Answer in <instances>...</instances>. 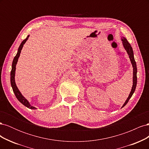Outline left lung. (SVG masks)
Instances as JSON below:
<instances>
[{
	"mask_svg": "<svg viewBox=\"0 0 149 149\" xmlns=\"http://www.w3.org/2000/svg\"><path fill=\"white\" fill-rule=\"evenodd\" d=\"M122 41H123V46L125 48V49L127 52V54L129 55V57L130 58V60L131 61V63L133 67V85H132V89H131V91H130V94H129V96L127 97V100L125 101V102H124V104H123V107H124L126 104H127V103L128 102L129 100H130V98L132 97V94H134L135 90H136V86H137V65H136V62L135 61L134 59V52H133V49L132 48L130 45V44L127 42V39H126L125 37H123L122 38Z\"/></svg>",
	"mask_w": 149,
	"mask_h": 149,
	"instance_id": "left-lung-1",
	"label": "left lung"
}]
</instances>
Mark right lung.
I'll use <instances>...</instances> for the list:
<instances>
[{
	"label": "right lung",
	"mask_w": 149,
	"mask_h": 149,
	"mask_svg": "<svg viewBox=\"0 0 149 149\" xmlns=\"http://www.w3.org/2000/svg\"><path fill=\"white\" fill-rule=\"evenodd\" d=\"M29 37V35H28L27 37H26L25 40H24V41L21 43L20 47H19V49H18V52H17V55L14 57V58H13L12 65V70H11V72H10V83H11V86H12V89H13V93H14L17 100H19L22 104H24L26 107L29 108V109H36L37 108L32 106H31L29 102L27 100H26L23 96H22V94L20 92L19 89H18L17 85L15 84V69H16L17 63L18 61V59H19V58L20 56V54L21 53V50H22V48H23V47H24V45L25 43V42H26V40H28Z\"/></svg>",
	"instance_id": "obj_1"
}]
</instances>
